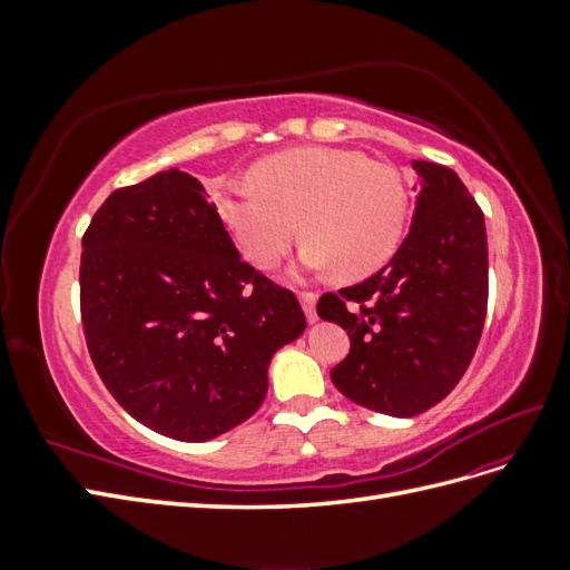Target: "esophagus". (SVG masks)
I'll list each match as a JSON object with an SVG mask.
<instances>
[{"instance_id": "obj_1", "label": "esophagus", "mask_w": 570, "mask_h": 570, "mask_svg": "<svg viewBox=\"0 0 570 570\" xmlns=\"http://www.w3.org/2000/svg\"><path fill=\"white\" fill-rule=\"evenodd\" d=\"M299 302H302V308H304L308 323H316L318 321V316H316L318 295H316V292H299Z\"/></svg>"}]
</instances>
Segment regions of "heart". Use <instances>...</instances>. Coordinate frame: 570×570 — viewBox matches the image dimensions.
<instances>
[{"mask_svg":"<svg viewBox=\"0 0 570 570\" xmlns=\"http://www.w3.org/2000/svg\"><path fill=\"white\" fill-rule=\"evenodd\" d=\"M216 209L252 264L271 268L302 235L304 271L366 278L400 249L409 193L400 170L340 147H299L258 161L252 183L220 189Z\"/></svg>","mask_w":570,"mask_h":570,"instance_id":"obj_1","label":"heart"}]
</instances>
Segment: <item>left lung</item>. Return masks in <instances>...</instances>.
I'll return each instance as SVG.
<instances>
[{"label":"left lung","instance_id":"obj_1","mask_svg":"<svg viewBox=\"0 0 570 570\" xmlns=\"http://www.w3.org/2000/svg\"><path fill=\"white\" fill-rule=\"evenodd\" d=\"M411 166L421 195L402 247L368 281L318 302V316L352 340L331 371L335 387L396 419L419 416L456 387L488 312L485 216L452 168Z\"/></svg>","mask_w":570,"mask_h":570}]
</instances>
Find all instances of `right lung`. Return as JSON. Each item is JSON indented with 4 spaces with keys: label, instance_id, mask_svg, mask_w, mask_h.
I'll use <instances>...</instances> for the list:
<instances>
[{
    "label": "right lung",
    "instance_id": "1",
    "mask_svg": "<svg viewBox=\"0 0 570 570\" xmlns=\"http://www.w3.org/2000/svg\"><path fill=\"white\" fill-rule=\"evenodd\" d=\"M185 170L120 187L82 235L80 316L114 400L154 433L214 440L268 392L271 356L306 318L289 289L239 258Z\"/></svg>",
    "mask_w": 570,
    "mask_h": 570
}]
</instances>
